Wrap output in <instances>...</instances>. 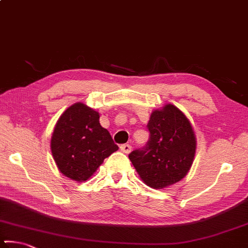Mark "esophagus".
<instances>
[{
  "instance_id": "1",
  "label": "esophagus",
  "mask_w": 248,
  "mask_h": 248,
  "mask_svg": "<svg viewBox=\"0 0 248 248\" xmlns=\"http://www.w3.org/2000/svg\"><path fill=\"white\" fill-rule=\"evenodd\" d=\"M120 149H121V151L123 153H125V154H127V153H130L131 152V150H132V146H131V144H122L121 146H120Z\"/></svg>"
}]
</instances>
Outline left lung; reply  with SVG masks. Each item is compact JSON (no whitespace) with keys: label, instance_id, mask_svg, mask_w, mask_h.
<instances>
[{"label":"left lung","instance_id":"left-lung-1","mask_svg":"<svg viewBox=\"0 0 248 248\" xmlns=\"http://www.w3.org/2000/svg\"><path fill=\"white\" fill-rule=\"evenodd\" d=\"M148 128L146 145L132 151L128 157L145 185L167 188L184 179L191 168L197 146L195 132L185 114L172 104L153 110Z\"/></svg>","mask_w":248,"mask_h":248}]
</instances>
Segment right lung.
Instances as JSON below:
<instances>
[{
	"instance_id": "1",
	"label": "right lung",
	"mask_w": 248,
	"mask_h": 248,
	"mask_svg": "<svg viewBox=\"0 0 248 248\" xmlns=\"http://www.w3.org/2000/svg\"><path fill=\"white\" fill-rule=\"evenodd\" d=\"M51 153L59 171L77 182L94 174L104 159L118 150L99 114L82 103L64 110L51 136Z\"/></svg>"
}]
</instances>
